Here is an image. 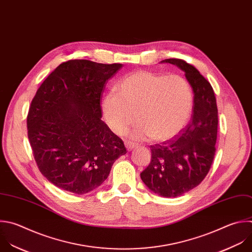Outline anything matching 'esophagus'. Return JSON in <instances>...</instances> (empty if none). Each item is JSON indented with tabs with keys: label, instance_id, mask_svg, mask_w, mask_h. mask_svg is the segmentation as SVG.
Listing matches in <instances>:
<instances>
[{
	"label": "esophagus",
	"instance_id": "34e87169",
	"mask_svg": "<svg viewBox=\"0 0 252 252\" xmlns=\"http://www.w3.org/2000/svg\"><path fill=\"white\" fill-rule=\"evenodd\" d=\"M125 145H126V147L127 150H131V149H133V148H135V147L137 146V144H135V143H133V142H130V141H126V142L125 143Z\"/></svg>",
	"mask_w": 252,
	"mask_h": 252
}]
</instances>
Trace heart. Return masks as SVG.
I'll return each mask as SVG.
<instances>
[{"instance_id":"b5f03b06","label":"heart","mask_w":252,"mask_h":252,"mask_svg":"<svg viewBox=\"0 0 252 252\" xmlns=\"http://www.w3.org/2000/svg\"><path fill=\"white\" fill-rule=\"evenodd\" d=\"M193 92L179 75L139 70L126 75L116 93L105 95L101 111L105 123L117 135H124L135 123L131 138L165 142L187 126L193 109Z\"/></svg>"}]
</instances>
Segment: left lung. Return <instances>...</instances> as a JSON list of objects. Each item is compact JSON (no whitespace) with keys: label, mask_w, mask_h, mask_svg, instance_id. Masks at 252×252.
Masks as SVG:
<instances>
[{"label":"left lung","mask_w":252,"mask_h":252,"mask_svg":"<svg viewBox=\"0 0 252 252\" xmlns=\"http://www.w3.org/2000/svg\"><path fill=\"white\" fill-rule=\"evenodd\" d=\"M161 63L185 72L194 93L193 115L179 135L150 146L151 161L140 177L153 193L175 198L197 187L210 171L216 152L218 108L211 84L193 65L176 58Z\"/></svg>","instance_id":"left-lung-1"}]
</instances>
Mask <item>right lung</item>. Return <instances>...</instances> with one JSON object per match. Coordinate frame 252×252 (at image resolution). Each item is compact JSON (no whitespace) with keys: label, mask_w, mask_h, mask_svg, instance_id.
<instances>
[{"label":"right lung","mask_w":252,"mask_h":252,"mask_svg":"<svg viewBox=\"0 0 252 252\" xmlns=\"http://www.w3.org/2000/svg\"><path fill=\"white\" fill-rule=\"evenodd\" d=\"M122 67L69 60L38 88L28 115V135L39 171L54 186L89 193L126 153L123 140L101 120L100 105L105 84Z\"/></svg>","instance_id":"right-lung-1"}]
</instances>
